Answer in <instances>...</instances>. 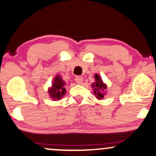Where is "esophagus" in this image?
<instances>
[{"label":"esophagus","instance_id":"esophagus-1","mask_svg":"<svg viewBox=\"0 0 156 156\" xmlns=\"http://www.w3.org/2000/svg\"><path fill=\"white\" fill-rule=\"evenodd\" d=\"M75 81L76 82V83L80 84L83 82V78L80 76H76V78H75Z\"/></svg>","mask_w":156,"mask_h":156}]
</instances>
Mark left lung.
I'll list each match as a JSON object with an SVG mask.
<instances>
[{
  "label": "left lung",
  "instance_id": "obj_1",
  "mask_svg": "<svg viewBox=\"0 0 156 156\" xmlns=\"http://www.w3.org/2000/svg\"><path fill=\"white\" fill-rule=\"evenodd\" d=\"M94 78H95V82L92 84V88L94 89H93L94 90V94H95L96 98L98 99H103L104 98L105 92H106L105 89H107V86L103 83L99 75H94Z\"/></svg>",
  "mask_w": 156,
  "mask_h": 156
}]
</instances>
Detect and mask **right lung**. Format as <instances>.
<instances>
[{"instance_id": "1", "label": "right lung", "mask_w": 156, "mask_h": 156, "mask_svg": "<svg viewBox=\"0 0 156 156\" xmlns=\"http://www.w3.org/2000/svg\"><path fill=\"white\" fill-rule=\"evenodd\" d=\"M66 83L62 80L60 76H56L54 78L52 87L48 89V93L53 100H60L65 94L66 89L64 88Z\"/></svg>"}]
</instances>
